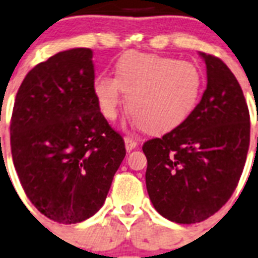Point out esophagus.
<instances>
[{
    "label": "esophagus",
    "mask_w": 258,
    "mask_h": 258,
    "mask_svg": "<svg viewBox=\"0 0 258 258\" xmlns=\"http://www.w3.org/2000/svg\"><path fill=\"white\" fill-rule=\"evenodd\" d=\"M124 146L125 149L130 152V151H133V149H135L138 147V142L135 139H133V138H124Z\"/></svg>",
    "instance_id": "obj_1"
}]
</instances>
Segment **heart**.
<instances>
[{"label":"heart","instance_id":"b5f03b06","mask_svg":"<svg viewBox=\"0 0 258 258\" xmlns=\"http://www.w3.org/2000/svg\"><path fill=\"white\" fill-rule=\"evenodd\" d=\"M201 90L202 75L194 64L140 52L122 56L116 77L102 73L94 80V94L106 118L116 116L123 92L128 112L151 134L165 133L185 122Z\"/></svg>","mask_w":258,"mask_h":258}]
</instances>
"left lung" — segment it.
I'll use <instances>...</instances> for the list:
<instances>
[{"mask_svg":"<svg viewBox=\"0 0 258 258\" xmlns=\"http://www.w3.org/2000/svg\"><path fill=\"white\" fill-rule=\"evenodd\" d=\"M207 88L178 127L144 143L146 183L156 211L179 224L219 211L239 183L249 148V110L228 67L201 52Z\"/></svg>","mask_w":258,"mask_h":258,"instance_id":"obj_1","label":"left lung"}]
</instances>
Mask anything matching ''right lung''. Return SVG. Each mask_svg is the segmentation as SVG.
Masks as SVG:
<instances>
[{
    "instance_id": "obj_1",
    "label": "right lung",
    "mask_w": 258,
    "mask_h": 258,
    "mask_svg": "<svg viewBox=\"0 0 258 258\" xmlns=\"http://www.w3.org/2000/svg\"><path fill=\"white\" fill-rule=\"evenodd\" d=\"M90 48L51 56L27 73L15 97L10 146L15 170L36 209L75 224L102 207L125 156L94 94Z\"/></svg>"
}]
</instances>
